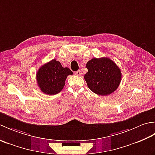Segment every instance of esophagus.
<instances>
[{
	"label": "esophagus",
	"instance_id": "obj_1",
	"mask_svg": "<svg viewBox=\"0 0 155 155\" xmlns=\"http://www.w3.org/2000/svg\"><path fill=\"white\" fill-rule=\"evenodd\" d=\"M74 74L77 75V76H81L82 74V72L81 71H77L74 72Z\"/></svg>",
	"mask_w": 155,
	"mask_h": 155
}]
</instances>
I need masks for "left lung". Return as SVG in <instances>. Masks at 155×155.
<instances>
[{"label":"left lung","instance_id":"1","mask_svg":"<svg viewBox=\"0 0 155 155\" xmlns=\"http://www.w3.org/2000/svg\"><path fill=\"white\" fill-rule=\"evenodd\" d=\"M86 67L88 72L84 78L93 93L107 96L117 89L121 81V71L110 58H93L88 61Z\"/></svg>","mask_w":155,"mask_h":155}]
</instances>
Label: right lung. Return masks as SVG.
<instances>
[{"mask_svg": "<svg viewBox=\"0 0 155 155\" xmlns=\"http://www.w3.org/2000/svg\"><path fill=\"white\" fill-rule=\"evenodd\" d=\"M73 74L67 67H62L61 62L52 59L42 65L37 73V81L41 91L47 94L53 95L62 90L66 78Z\"/></svg>", "mask_w": 155, "mask_h": 155, "instance_id": "right-lung-1", "label": "right lung"}]
</instances>
